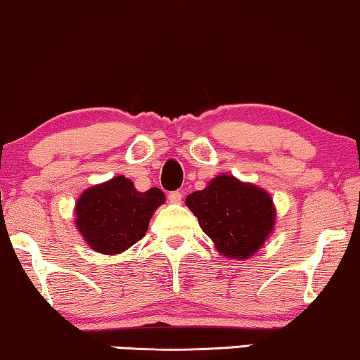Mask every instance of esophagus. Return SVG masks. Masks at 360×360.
Masks as SVG:
<instances>
[{
	"mask_svg": "<svg viewBox=\"0 0 360 360\" xmlns=\"http://www.w3.org/2000/svg\"><path fill=\"white\" fill-rule=\"evenodd\" d=\"M168 200L171 202V204H179V202L182 200V194H181L179 191L169 192V194H168Z\"/></svg>",
	"mask_w": 360,
	"mask_h": 360,
	"instance_id": "obj_1",
	"label": "esophagus"
}]
</instances>
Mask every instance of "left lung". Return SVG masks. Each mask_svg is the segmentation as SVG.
<instances>
[{
  "label": "left lung",
  "instance_id": "8db88e82",
  "mask_svg": "<svg viewBox=\"0 0 360 360\" xmlns=\"http://www.w3.org/2000/svg\"><path fill=\"white\" fill-rule=\"evenodd\" d=\"M186 205L219 251L236 259L255 255L274 226L271 195L233 176H217L204 191L187 195Z\"/></svg>",
  "mask_w": 360,
  "mask_h": 360
}]
</instances>
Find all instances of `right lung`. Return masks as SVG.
I'll return each mask as SVG.
<instances>
[{
	"label": "right lung",
	"mask_w": 360,
	"mask_h": 360,
	"mask_svg": "<svg viewBox=\"0 0 360 360\" xmlns=\"http://www.w3.org/2000/svg\"><path fill=\"white\" fill-rule=\"evenodd\" d=\"M163 202L158 187L139 192L130 179L117 176L81 194L77 226L93 250L119 255L145 236L151 215Z\"/></svg>",
	"instance_id": "add662e5"
}]
</instances>
